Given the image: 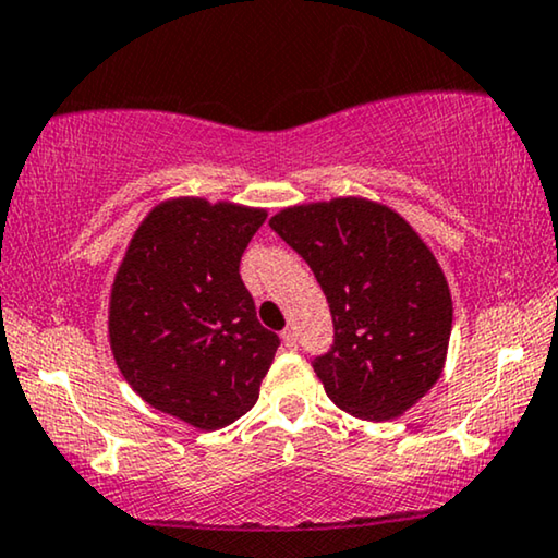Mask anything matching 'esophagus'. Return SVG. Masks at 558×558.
I'll return each mask as SVG.
<instances>
[{"label":"esophagus","mask_w":558,"mask_h":558,"mask_svg":"<svg viewBox=\"0 0 558 558\" xmlns=\"http://www.w3.org/2000/svg\"><path fill=\"white\" fill-rule=\"evenodd\" d=\"M280 339H282V347H286V349H295L298 347V336H295L293 328H286V331L280 333Z\"/></svg>","instance_id":"obj_1"}]
</instances>
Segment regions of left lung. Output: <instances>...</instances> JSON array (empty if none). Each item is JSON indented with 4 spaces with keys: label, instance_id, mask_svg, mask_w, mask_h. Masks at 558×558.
I'll use <instances>...</instances> for the list:
<instances>
[{
    "label": "left lung",
    "instance_id": "8db88e82",
    "mask_svg": "<svg viewBox=\"0 0 558 558\" xmlns=\"http://www.w3.org/2000/svg\"><path fill=\"white\" fill-rule=\"evenodd\" d=\"M308 263L333 318V347L313 359L336 407L391 420L433 389L452 331V298L435 255L384 204L343 197L270 219Z\"/></svg>",
    "mask_w": 558,
    "mask_h": 558
}]
</instances>
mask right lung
<instances>
[{"label":"right lung","mask_w":558,"mask_h":558,"mask_svg":"<svg viewBox=\"0 0 558 558\" xmlns=\"http://www.w3.org/2000/svg\"><path fill=\"white\" fill-rule=\"evenodd\" d=\"M265 217L230 202H163L141 222L113 280L108 336L125 381L204 433L253 410L280 347L240 278Z\"/></svg>","instance_id":"1"}]
</instances>
